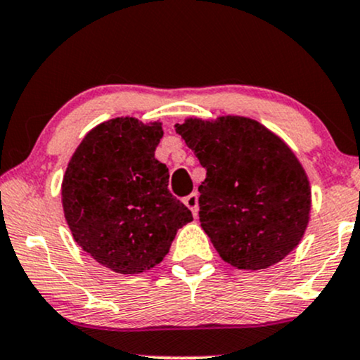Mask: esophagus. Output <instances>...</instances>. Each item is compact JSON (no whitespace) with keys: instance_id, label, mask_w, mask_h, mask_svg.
Masks as SVG:
<instances>
[{"instance_id":"obj_1","label":"esophagus","mask_w":360,"mask_h":360,"mask_svg":"<svg viewBox=\"0 0 360 360\" xmlns=\"http://www.w3.org/2000/svg\"><path fill=\"white\" fill-rule=\"evenodd\" d=\"M184 205L188 206V208L193 212L194 217H196V214H198V194L191 193L189 196H186L184 198Z\"/></svg>"}]
</instances>
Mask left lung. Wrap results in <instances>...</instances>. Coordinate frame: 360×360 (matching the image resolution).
I'll return each mask as SVG.
<instances>
[{"label":"left lung","instance_id":"8db88e82","mask_svg":"<svg viewBox=\"0 0 360 360\" xmlns=\"http://www.w3.org/2000/svg\"><path fill=\"white\" fill-rule=\"evenodd\" d=\"M176 131L206 169L200 221L220 257L249 271L286 257L311 208L308 177L291 148L245 117L189 118Z\"/></svg>","mask_w":360,"mask_h":360}]
</instances>
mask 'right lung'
I'll list each match as a JSON object with an SVG mask.
<instances>
[{"instance_id":"1","label":"right lung","mask_w":360,"mask_h":360,"mask_svg":"<svg viewBox=\"0 0 360 360\" xmlns=\"http://www.w3.org/2000/svg\"><path fill=\"white\" fill-rule=\"evenodd\" d=\"M159 122L113 118L89 131L65 169L62 206L74 240L120 274L157 266L177 230L193 220L167 189L169 169L155 159Z\"/></svg>"}]
</instances>
